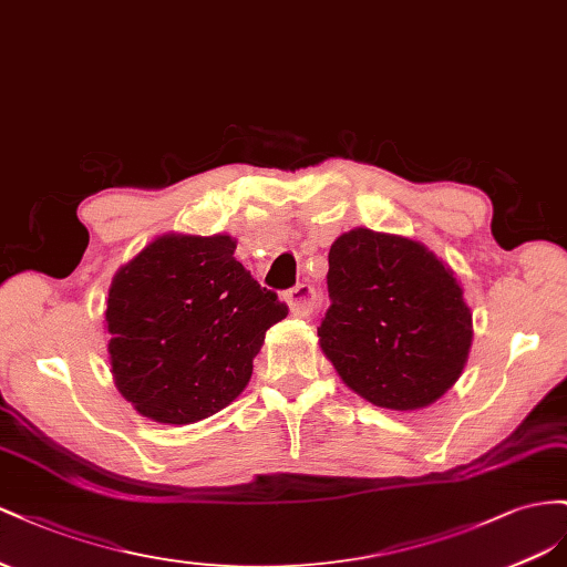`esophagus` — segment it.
I'll use <instances>...</instances> for the list:
<instances>
[{
  "mask_svg": "<svg viewBox=\"0 0 567 567\" xmlns=\"http://www.w3.org/2000/svg\"><path fill=\"white\" fill-rule=\"evenodd\" d=\"M285 299L289 303V311H292L295 316H311L318 306V295H316L313 285H309V282H299L297 287L289 289Z\"/></svg>",
  "mask_w": 567,
  "mask_h": 567,
  "instance_id": "34e87169",
  "label": "esophagus"
}]
</instances>
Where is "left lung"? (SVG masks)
Wrapping results in <instances>:
<instances>
[{
    "label": "left lung",
    "instance_id": "left-lung-1",
    "mask_svg": "<svg viewBox=\"0 0 567 567\" xmlns=\"http://www.w3.org/2000/svg\"><path fill=\"white\" fill-rule=\"evenodd\" d=\"M330 309L320 349L355 394L415 411L461 378L473 313L454 270L409 237L355 228L328 254Z\"/></svg>",
    "mask_w": 567,
    "mask_h": 567
}]
</instances>
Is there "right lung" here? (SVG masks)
<instances>
[{"mask_svg": "<svg viewBox=\"0 0 567 567\" xmlns=\"http://www.w3.org/2000/svg\"><path fill=\"white\" fill-rule=\"evenodd\" d=\"M230 235H161L109 289L106 330L118 392L144 417L189 425L245 390L266 330L287 303L235 258Z\"/></svg>", "mask_w": 567, "mask_h": 567, "instance_id": "right-lung-1", "label": "right lung"}]
</instances>
